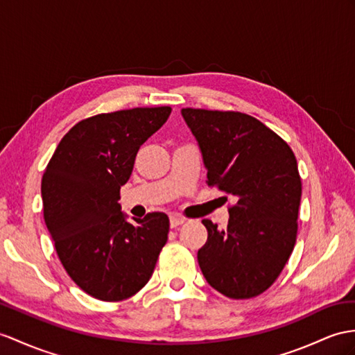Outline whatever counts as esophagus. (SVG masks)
<instances>
[{
  "instance_id": "obj_1",
  "label": "esophagus",
  "mask_w": 355,
  "mask_h": 355,
  "mask_svg": "<svg viewBox=\"0 0 355 355\" xmlns=\"http://www.w3.org/2000/svg\"><path fill=\"white\" fill-rule=\"evenodd\" d=\"M184 223H185V218L179 217V215H171V217H170V226L171 227H178V226H180V224H184Z\"/></svg>"
}]
</instances>
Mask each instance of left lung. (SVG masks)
Segmentation results:
<instances>
[{"instance_id":"left-lung-1","label":"left lung","mask_w":355,"mask_h":355,"mask_svg":"<svg viewBox=\"0 0 355 355\" xmlns=\"http://www.w3.org/2000/svg\"><path fill=\"white\" fill-rule=\"evenodd\" d=\"M202 150L207 185L235 198L227 229L211 220L197 261L206 282L223 295H261L292 254L298 230L301 178L288 143L239 111L182 108ZM227 200V197H226Z\"/></svg>"}]
</instances>
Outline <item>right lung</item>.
<instances>
[{
    "instance_id": "add662e5",
    "label": "right lung",
    "mask_w": 355,
    "mask_h": 355,
    "mask_svg": "<svg viewBox=\"0 0 355 355\" xmlns=\"http://www.w3.org/2000/svg\"><path fill=\"white\" fill-rule=\"evenodd\" d=\"M170 107L103 112L78 122L42 178L43 218L60 262L93 298L122 301L152 277L170 229L164 212L135 224L120 207L140 146L167 122Z\"/></svg>"
}]
</instances>
